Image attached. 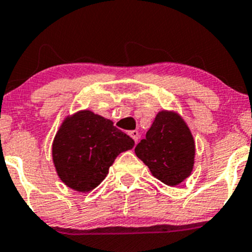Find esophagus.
<instances>
[{
    "label": "esophagus",
    "mask_w": 252,
    "mask_h": 252,
    "mask_svg": "<svg viewBox=\"0 0 252 252\" xmlns=\"http://www.w3.org/2000/svg\"><path fill=\"white\" fill-rule=\"evenodd\" d=\"M129 136H131L132 138H133V141L137 143V141H138V138H139V132L137 131V129H133V131L129 132Z\"/></svg>",
    "instance_id": "1"
}]
</instances>
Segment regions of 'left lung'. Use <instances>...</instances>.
<instances>
[{
	"label": "left lung",
	"mask_w": 252,
	"mask_h": 252,
	"mask_svg": "<svg viewBox=\"0 0 252 252\" xmlns=\"http://www.w3.org/2000/svg\"><path fill=\"white\" fill-rule=\"evenodd\" d=\"M134 153L154 177L167 186H177L193 170L195 144L180 115L160 111Z\"/></svg>",
	"instance_id": "1"
}]
</instances>
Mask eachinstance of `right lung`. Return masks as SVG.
<instances>
[{"label":"right lung","instance_id":"obj_1","mask_svg":"<svg viewBox=\"0 0 252 252\" xmlns=\"http://www.w3.org/2000/svg\"><path fill=\"white\" fill-rule=\"evenodd\" d=\"M134 141L113 121L92 111H79L66 118L52 147L58 176L77 191H90L107 177L120 153L132 149Z\"/></svg>","mask_w":252,"mask_h":252}]
</instances>
